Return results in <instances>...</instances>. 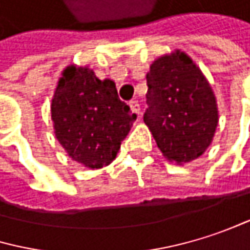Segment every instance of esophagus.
I'll return each mask as SVG.
<instances>
[{"label":"esophagus","mask_w":250,"mask_h":250,"mask_svg":"<svg viewBox=\"0 0 250 250\" xmlns=\"http://www.w3.org/2000/svg\"><path fill=\"white\" fill-rule=\"evenodd\" d=\"M129 105H130V108H132V111H133V112H136L138 115H141V105H139V102H138V101H130V102H129Z\"/></svg>","instance_id":"obj_1"}]
</instances>
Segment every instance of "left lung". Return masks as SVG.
<instances>
[{
	"mask_svg": "<svg viewBox=\"0 0 250 250\" xmlns=\"http://www.w3.org/2000/svg\"><path fill=\"white\" fill-rule=\"evenodd\" d=\"M148 109L144 121L168 161L186 164L211 145L218 124L214 90L183 51L158 57L146 74Z\"/></svg>",
	"mask_w": 250,
	"mask_h": 250,
	"instance_id": "left-lung-1",
	"label": "left lung"
}]
</instances>
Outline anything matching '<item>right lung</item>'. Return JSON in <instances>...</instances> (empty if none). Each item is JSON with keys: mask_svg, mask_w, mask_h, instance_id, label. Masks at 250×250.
<instances>
[{"mask_svg": "<svg viewBox=\"0 0 250 250\" xmlns=\"http://www.w3.org/2000/svg\"><path fill=\"white\" fill-rule=\"evenodd\" d=\"M51 118L55 138L68 157L95 170L117 157L136 114L118 98L112 80H101L89 67L71 64L58 80Z\"/></svg>", "mask_w": 250, "mask_h": 250, "instance_id": "1", "label": "right lung"}]
</instances>
